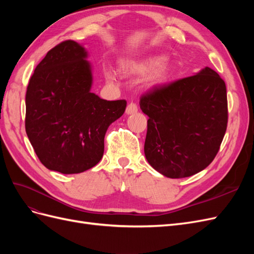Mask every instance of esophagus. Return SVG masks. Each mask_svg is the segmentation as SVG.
<instances>
[{"label":"esophagus","instance_id":"esophagus-1","mask_svg":"<svg viewBox=\"0 0 254 254\" xmlns=\"http://www.w3.org/2000/svg\"><path fill=\"white\" fill-rule=\"evenodd\" d=\"M136 112H137V106H136V104H134V103L128 104L127 108H126V113L127 114H133V113H136Z\"/></svg>","mask_w":254,"mask_h":254}]
</instances>
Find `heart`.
I'll return each mask as SVG.
<instances>
[{"label":"heart","mask_w":254,"mask_h":254,"mask_svg":"<svg viewBox=\"0 0 254 254\" xmlns=\"http://www.w3.org/2000/svg\"><path fill=\"white\" fill-rule=\"evenodd\" d=\"M162 56H151L137 61H125L122 64V70L127 74H147L153 71L157 67V68L151 74L149 81L151 84H158L164 82L170 77L172 72V65L168 61H163ZM105 76L109 81H113L115 79V73L111 68L107 67L105 70Z\"/></svg>","instance_id":"obj_1"}]
</instances>
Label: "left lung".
Listing matches in <instances>:
<instances>
[{"label": "left lung", "mask_w": 254, "mask_h": 254, "mask_svg": "<svg viewBox=\"0 0 254 254\" xmlns=\"http://www.w3.org/2000/svg\"><path fill=\"white\" fill-rule=\"evenodd\" d=\"M147 121L144 152L168 178H186L210 165L228 124L224 79L210 67L152 87L140 98Z\"/></svg>", "instance_id": "left-lung-1"}]
</instances>
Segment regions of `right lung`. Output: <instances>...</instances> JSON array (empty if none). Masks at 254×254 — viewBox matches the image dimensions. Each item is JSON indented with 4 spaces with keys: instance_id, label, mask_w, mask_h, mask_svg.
<instances>
[{
    "instance_id": "obj_1",
    "label": "right lung",
    "mask_w": 254,
    "mask_h": 254,
    "mask_svg": "<svg viewBox=\"0 0 254 254\" xmlns=\"http://www.w3.org/2000/svg\"><path fill=\"white\" fill-rule=\"evenodd\" d=\"M87 56L77 42H61L36 66L27 86L26 134L40 162L61 174L82 173L101 161L107 129L127 106L125 99L92 93Z\"/></svg>"
}]
</instances>
